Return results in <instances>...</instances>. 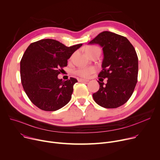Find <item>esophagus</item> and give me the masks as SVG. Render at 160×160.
Here are the masks:
<instances>
[{
    "mask_svg": "<svg viewBox=\"0 0 160 160\" xmlns=\"http://www.w3.org/2000/svg\"><path fill=\"white\" fill-rule=\"evenodd\" d=\"M78 82H88L89 80H86V79H83V78H79L78 79Z\"/></svg>",
    "mask_w": 160,
    "mask_h": 160,
    "instance_id": "1",
    "label": "esophagus"
}]
</instances>
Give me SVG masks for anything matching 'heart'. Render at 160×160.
I'll list each match as a JSON object with an SVG mask.
<instances>
[{"label":"heart","instance_id":"b5f03b06","mask_svg":"<svg viewBox=\"0 0 160 160\" xmlns=\"http://www.w3.org/2000/svg\"><path fill=\"white\" fill-rule=\"evenodd\" d=\"M100 49L98 47L96 46H88L86 48V52L88 55L94 52V51ZM95 71V69L92 67H87V68H79L74 71V74L83 77L88 78L91 74H92Z\"/></svg>","mask_w":160,"mask_h":160}]
</instances>
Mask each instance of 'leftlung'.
I'll list each match as a JSON object with an SVG mask.
<instances>
[{
	"label": "left lung",
	"mask_w": 160,
	"mask_h": 160,
	"mask_svg": "<svg viewBox=\"0 0 160 160\" xmlns=\"http://www.w3.org/2000/svg\"><path fill=\"white\" fill-rule=\"evenodd\" d=\"M89 44L102 48V71L98 77L108 78L106 84L98 81L100 89L92 94L93 99L104 108H118L131 98L138 81V58L135 49L126 37L110 31L102 32Z\"/></svg>",
	"instance_id": "1"
}]
</instances>
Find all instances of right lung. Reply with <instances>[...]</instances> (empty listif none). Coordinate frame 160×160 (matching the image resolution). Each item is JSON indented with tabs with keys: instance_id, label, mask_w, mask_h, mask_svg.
<instances>
[{
	"instance_id": "1",
	"label": "right lung",
	"mask_w": 160,
	"mask_h": 160,
	"mask_svg": "<svg viewBox=\"0 0 160 160\" xmlns=\"http://www.w3.org/2000/svg\"><path fill=\"white\" fill-rule=\"evenodd\" d=\"M82 46L67 47L48 38L28 46L20 61L21 82L28 98L37 108L55 111L70 101L73 86L78 81L72 77L63 81L58 75L67 66L72 53Z\"/></svg>"
}]
</instances>
